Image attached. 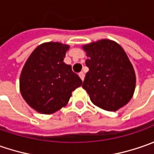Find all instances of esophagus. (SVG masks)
<instances>
[{"instance_id": "obj_1", "label": "esophagus", "mask_w": 154, "mask_h": 154, "mask_svg": "<svg viewBox=\"0 0 154 154\" xmlns=\"http://www.w3.org/2000/svg\"><path fill=\"white\" fill-rule=\"evenodd\" d=\"M79 76H80V79L83 80H84V78H85V74H84L83 72H80V74H79Z\"/></svg>"}]
</instances>
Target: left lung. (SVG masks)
I'll use <instances>...</instances> for the list:
<instances>
[{
	"label": "left lung",
	"mask_w": 154,
	"mask_h": 154,
	"mask_svg": "<svg viewBox=\"0 0 154 154\" xmlns=\"http://www.w3.org/2000/svg\"><path fill=\"white\" fill-rule=\"evenodd\" d=\"M89 68L82 87L95 105L108 111L122 108L133 97L135 73L127 54L118 44L102 39L83 45Z\"/></svg>",
	"instance_id": "1"
}]
</instances>
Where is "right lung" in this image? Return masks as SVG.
<instances>
[{"instance_id": "1", "label": "right lung", "mask_w": 154, "mask_h": 154, "mask_svg": "<svg viewBox=\"0 0 154 154\" xmlns=\"http://www.w3.org/2000/svg\"><path fill=\"white\" fill-rule=\"evenodd\" d=\"M69 45L49 42L38 46L24 65L20 79L23 98L42 114H52L67 105L72 92L82 85L71 65L63 60Z\"/></svg>"}]
</instances>
